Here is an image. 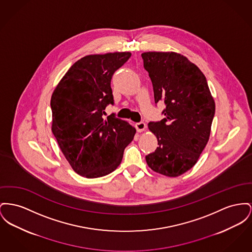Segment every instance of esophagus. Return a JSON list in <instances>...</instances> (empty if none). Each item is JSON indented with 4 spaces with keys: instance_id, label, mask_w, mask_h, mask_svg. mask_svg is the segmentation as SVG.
<instances>
[{
    "instance_id": "obj_1",
    "label": "esophagus",
    "mask_w": 252,
    "mask_h": 252,
    "mask_svg": "<svg viewBox=\"0 0 252 252\" xmlns=\"http://www.w3.org/2000/svg\"><path fill=\"white\" fill-rule=\"evenodd\" d=\"M135 127H136L138 132H143L147 128V125L144 122H140V123H137L135 125Z\"/></svg>"
}]
</instances>
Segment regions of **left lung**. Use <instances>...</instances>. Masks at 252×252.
<instances>
[{
  "instance_id": "left-lung-1",
  "label": "left lung",
  "mask_w": 252,
  "mask_h": 252,
  "mask_svg": "<svg viewBox=\"0 0 252 252\" xmlns=\"http://www.w3.org/2000/svg\"><path fill=\"white\" fill-rule=\"evenodd\" d=\"M142 58L152 82L155 103L165 104L164 119L148 124L158 147L146 156V161L153 171L178 177L197 163L207 146L215 102L205 75L184 55L149 51Z\"/></svg>"
}]
</instances>
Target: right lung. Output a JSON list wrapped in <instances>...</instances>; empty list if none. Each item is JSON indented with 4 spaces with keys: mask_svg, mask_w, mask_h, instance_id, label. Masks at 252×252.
Here are the masks:
<instances>
[{
    "mask_svg": "<svg viewBox=\"0 0 252 252\" xmlns=\"http://www.w3.org/2000/svg\"><path fill=\"white\" fill-rule=\"evenodd\" d=\"M130 56V52L85 56L71 65L52 93L51 130L72 169L83 177L113 172L133 140L136 129L129 123L112 115L103 117L106 105L114 103L112 75Z\"/></svg>",
    "mask_w": 252,
    "mask_h": 252,
    "instance_id": "obj_1",
    "label": "right lung"
}]
</instances>
